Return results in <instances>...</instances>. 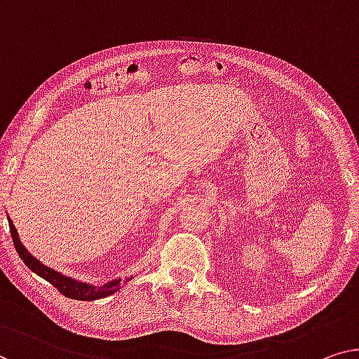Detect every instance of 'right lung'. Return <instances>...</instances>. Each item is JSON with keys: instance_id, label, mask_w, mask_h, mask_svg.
I'll return each instance as SVG.
<instances>
[{"instance_id": "right-lung-1", "label": "right lung", "mask_w": 359, "mask_h": 359, "mask_svg": "<svg viewBox=\"0 0 359 359\" xmlns=\"http://www.w3.org/2000/svg\"><path fill=\"white\" fill-rule=\"evenodd\" d=\"M8 222H9L11 237H13L15 251H18L20 259L24 261V264L29 267L32 272H35L36 276H40L41 279H45L50 282L51 285H55L64 297L72 298V299H80V302H93V299L106 298V297L112 295V293L119 292L128 280L133 279V277L130 276V277H127L126 280L114 279V280L103 283V285H93V283L79 282L66 274H61V272H57L56 269H53V267L43 264L40 259H36L35 256L24 247L22 242H20L19 233H18V231H15V226L9 217H8Z\"/></svg>"}]
</instances>
